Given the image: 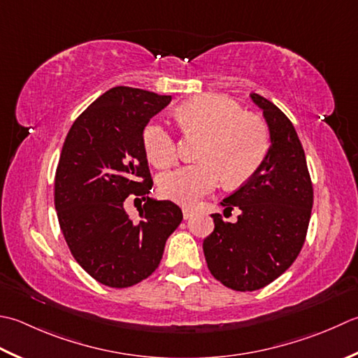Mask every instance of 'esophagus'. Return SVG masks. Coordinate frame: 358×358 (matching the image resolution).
Listing matches in <instances>:
<instances>
[{"label": "esophagus", "instance_id": "34e87169", "mask_svg": "<svg viewBox=\"0 0 358 358\" xmlns=\"http://www.w3.org/2000/svg\"><path fill=\"white\" fill-rule=\"evenodd\" d=\"M192 215H194V209L185 206L183 208V217H185V219H189V217H192Z\"/></svg>", "mask_w": 358, "mask_h": 358}]
</instances>
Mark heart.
<instances>
[{
	"mask_svg": "<svg viewBox=\"0 0 358 358\" xmlns=\"http://www.w3.org/2000/svg\"><path fill=\"white\" fill-rule=\"evenodd\" d=\"M175 117L181 130L205 138L199 153L201 163L183 166L159 178L161 194L180 205H195L219 185L222 177L228 186L245 183L267 158V125L225 97L187 101L177 108ZM143 143L147 158L159 169L171 166L177 158L175 139L164 125H147Z\"/></svg>",
	"mask_w": 358,
	"mask_h": 358,
	"instance_id": "b5f03b06",
	"label": "heart"
}]
</instances>
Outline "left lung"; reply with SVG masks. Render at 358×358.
<instances>
[{"label": "left lung", "instance_id": "8db88e82", "mask_svg": "<svg viewBox=\"0 0 358 358\" xmlns=\"http://www.w3.org/2000/svg\"><path fill=\"white\" fill-rule=\"evenodd\" d=\"M270 131V150L247 183L220 201L241 209L231 223L213 214L214 231L203 241L211 275L237 292H253L275 281L295 262L309 228L313 187L296 130L275 103L256 93Z\"/></svg>", "mask_w": 358, "mask_h": 358}]
</instances>
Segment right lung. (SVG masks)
<instances>
[{"mask_svg": "<svg viewBox=\"0 0 358 358\" xmlns=\"http://www.w3.org/2000/svg\"><path fill=\"white\" fill-rule=\"evenodd\" d=\"M171 101L152 91L115 87L76 119L63 143L54 186L60 229L77 264L113 289L149 278L167 237L183 220L171 200L147 197L153 181L143 133ZM130 193L146 200L138 221L123 209Z\"/></svg>", "mask_w": 358, "mask_h": 358, "instance_id": "right-lung-1", "label": "right lung"}]
</instances>
